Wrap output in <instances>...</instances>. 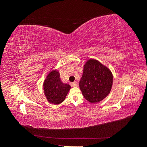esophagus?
Here are the masks:
<instances>
[{
	"label": "esophagus",
	"mask_w": 147,
	"mask_h": 147,
	"mask_svg": "<svg viewBox=\"0 0 147 147\" xmlns=\"http://www.w3.org/2000/svg\"><path fill=\"white\" fill-rule=\"evenodd\" d=\"M72 85L74 87H77V86H78V83L77 82H74V83H72Z\"/></svg>",
	"instance_id": "obj_1"
}]
</instances>
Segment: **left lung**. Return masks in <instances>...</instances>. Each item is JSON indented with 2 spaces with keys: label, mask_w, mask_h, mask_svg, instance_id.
<instances>
[{
  "label": "left lung",
  "mask_w": 147,
  "mask_h": 147,
  "mask_svg": "<svg viewBox=\"0 0 147 147\" xmlns=\"http://www.w3.org/2000/svg\"><path fill=\"white\" fill-rule=\"evenodd\" d=\"M112 83L110 70L99 61L90 59L84 66L79 86L84 98L91 103H96L108 96Z\"/></svg>",
  "instance_id": "obj_1"
}]
</instances>
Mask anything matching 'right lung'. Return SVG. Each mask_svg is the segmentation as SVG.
Returning <instances> with one entry per match:
<instances>
[{"instance_id": "1", "label": "right lung", "mask_w": 147, "mask_h": 147, "mask_svg": "<svg viewBox=\"0 0 147 147\" xmlns=\"http://www.w3.org/2000/svg\"><path fill=\"white\" fill-rule=\"evenodd\" d=\"M43 88L48 100L52 104H59L64 100L70 86L62 83L59 72L52 71L44 82Z\"/></svg>"}]
</instances>
